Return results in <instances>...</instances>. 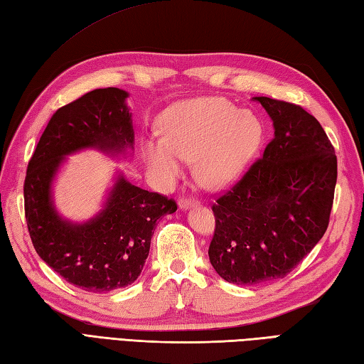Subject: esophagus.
Masks as SVG:
<instances>
[{
	"instance_id": "34e87169",
	"label": "esophagus",
	"mask_w": 364,
	"mask_h": 364,
	"mask_svg": "<svg viewBox=\"0 0 364 364\" xmlns=\"http://www.w3.org/2000/svg\"><path fill=\"white\" fill-rule=\"evenodd\" d=\"M196 205H198V200L193 198V197H186V196H183V197H180V200H178V206H180L181 209L189 208V206H196Z\"/></svg>"
}]
</instances>
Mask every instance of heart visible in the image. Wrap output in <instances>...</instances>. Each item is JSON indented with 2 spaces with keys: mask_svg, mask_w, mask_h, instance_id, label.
Here are the masks:
<instances>
[{
  "mask_svg": "<svg viewBox=\"0 0 364 364\" xmlns=\"http://www.w3.org/2000/svg\"><path fill=\"white\" fill-rule=\"evenodd\" d=\"M163 130L164 136L144 144L151 175L171 184L188 159L196 158L197 180L209 189L237 180L262 139L257 117L223 97H198L171 107L163 116Z\"/></svg>",
  "mask_w": 364,
  "mask_h": 364,
  "instance_id": "b5f03b06",
  "label": "heart"
}]
</instances>
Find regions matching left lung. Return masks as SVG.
Masks as SVG:
<instances>
[{
  "label": "left lung",
  "mask_w": 364,
  "mask_h": 364,
  "mask_svg": "<svg viewBox=\"0 0 364 364\" xmlns=\"http://www.w3.org/2000/svg\"><path fill=\"white\" fill-rule=\"evenodd\" d=\"M274 138L242 178L213 203L209 260L226 282L282 279L314 250L331 218L336 155L321 124L299 105L255 97Z\"/></svg>",
  "instance_id": "1"
}]
</instances>
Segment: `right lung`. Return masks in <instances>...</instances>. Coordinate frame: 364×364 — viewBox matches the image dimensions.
<instances>
[{"mask_svg":"<svg viewBox=\"0 0 364 364\" xmlns=\"http://www.w3.org/2000/svg\"><path fill=\"white\" fill-rule=\"evenodd\" d=\"M119 88L92 90L58 108L29 159L24 215L37 255L66 282L92 293L122 289L138 279L156 222L176 210L175 200L117 178L105 209L74 225L58 217L50 184L66 155L95 147L122 154L133 147L132 113Z\"/></svg>","mask_w":364,"mask_h":364,"instance_id":"obj_1","label":"right lung"}]
</instances>
